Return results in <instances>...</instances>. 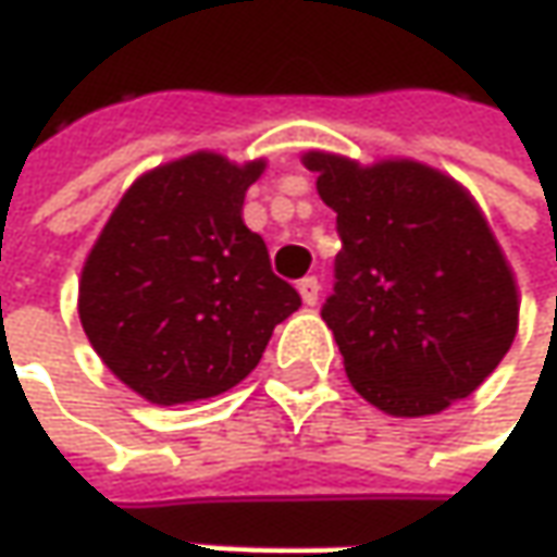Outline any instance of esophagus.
Returning a JSON list of instances; mask_svg holds the SVG:
<instances>
[{"label":"esophagus","mask_w":557,"mask_h":557,"mask_svg":"<svg viewBox=\"0 0 557 557\" xmlns=\"http://www.w3.org/2000/svg\"><path fill=\"white\" fill-rule=\"evenodd\" d=\"M298 296H301V301H305L308 308H314L317 298H320V283H317V277L298 280Z\"/></svg>","instance_id":"obj_1"}]
</instances>
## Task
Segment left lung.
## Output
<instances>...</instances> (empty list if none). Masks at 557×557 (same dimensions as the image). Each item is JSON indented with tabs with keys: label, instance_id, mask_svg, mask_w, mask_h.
<instances>
[{
	"label": "left lung",
	"instance_id": "1",
	"mask_svg": "<svg viewBox=\"0 0 557 557\" xmlns=\"http://www.w3.org/2000/svg\"><path fill=\"white\" fill-rule=\"evenodd\" d=\"M342 252L323 320L355 392L388 416L447 410L487 379L518 333V283L481 206L416 160L308 150Z\"/></svg>",
	"mask_w": 557,
	"mask_h": 557
}]
</instances>
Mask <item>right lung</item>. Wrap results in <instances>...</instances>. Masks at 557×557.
I'll use <instances>...</instances> for the list:
<instances>
[{"label": "right lung", "instance_id": "right-lung-1", "mask_svg": "<svg viewBox=\"0 0 557 557\" xmlns=\"http://www.w3.org/2000/svg\"><path fill=\"white\" fill-rule=\"evenodd\" d=\"M264 160L212 150L135 178L79 277V320L123 385L175 407L234 388L259 367L274 326L301 305L243 224Z\"/></svg>", "mask_w": 557, "mask_h": 557}]
</instances>
